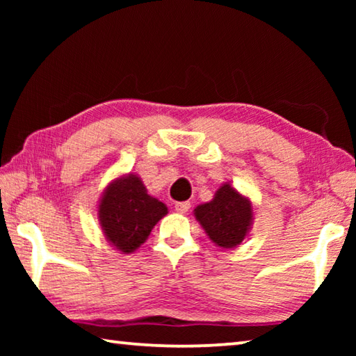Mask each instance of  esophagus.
Listing matches in <instances>:
<instances>
[{
  "label": "esophagus",
  "mask_w": 356,
  "mask_h": 356,
  "mask_svg": "<svg viewBox=\"0 0 356 356\" xmlns=\"http://www.w3.org/2000/svg\"><path fill=\"white\" fill-rule=\"evenodd\" d=\"M174 207H176V212L177 213H186L190 210L191 206H190V202H177Z\"/></svg>",
  "instance_id": "1"
}]
</instances>
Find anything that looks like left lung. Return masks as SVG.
Instances as JSON below:
<instances>
[{
	"label": "left lung",
	"instance_id": "left-lung-1",
	"mask_svg": "<svg viewBox=\"0 0 356 356\" xmlns=\"http://www.w3.org/2000/svg\"><path fill=\"white\" fill-rule=\"evenodd\" d=\"M195 216L212 242L232 250L243 242L252 225V204L231 184H222L212 201L200 204Z\"/></svg>",
	"mask_w": 356,
	"mask_h": 356
}]
</instances>
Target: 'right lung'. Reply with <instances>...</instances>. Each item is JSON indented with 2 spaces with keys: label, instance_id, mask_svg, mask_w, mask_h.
<instances>
[{
  "label": "right lung",
  "instance_id": "right-lung-1",
  "mask_svg": "<svg viewBox=\"0 0 356 356\" xmlns=\"http://www.w3.org/2000/svg\"><path fill=\"white\" fill-rule=\"evenodd\" d=\"M168 213L163 202L150 196L138 174L129 172L108 184L99 201V221L108 243L122 254L136 251Z\"/></svg>",
  "mask_w": 356,
  "mask_h": 356
}]
</instances>
